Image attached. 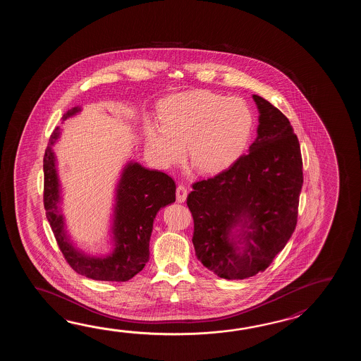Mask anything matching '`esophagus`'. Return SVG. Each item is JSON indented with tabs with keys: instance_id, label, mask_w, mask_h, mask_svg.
Here are the masks:
<instances>
[{
	"instance_id": "esophagus-1",
	"label": "esophagus",
	"mask_w": 361,
	"mask_h": 361,
	"mask_svg": "<svg viewBox=\"0 0 361 361\" xmlns=\"http://www.w3.org/2000/svg\"><path fill=\"white\" fill-rule=\"evenodd\" d=\"M187 197V188L183 184H179L177 187V201L178 202H184Z\"/></svg>"
}]
</instances>
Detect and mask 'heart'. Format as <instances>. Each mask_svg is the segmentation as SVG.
I'll use <instances>...</instances> for the list:
<instances>
[{
    "label": "heart",
    "mask_w": 361,
    "mask_h": 361,
    "mask_svg": "<svg viewBox=\"0 0 361 361\" xmlns=\"http://www.w3.org/2000/svg\"><path fill=\"white\" fill-rule=\"evenodd\" d=\"M160 123H145L147 149L161 166L182 160L183 146L193 168L218 173L236 161L249 143L253 112L245 100L210 90L168 97L159 106Z\"/></svg>",
    "instance_id": "1"
}]
</instances>
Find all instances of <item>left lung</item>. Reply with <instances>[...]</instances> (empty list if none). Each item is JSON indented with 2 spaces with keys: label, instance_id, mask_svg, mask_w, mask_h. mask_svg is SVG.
Wrapping results in <instances>:
<instances>
[{
  "label": "left lung",
  "instance_id": "8db88e82",
  "mask_svg": "<svg viewBox=\"0 0 361 361\" xmlns=\"http://www.w3.org/2000/svg\"><path fill=\"white\" fill-rule=\"evenodd\" d=\"M253 99L259 125L249 152L195 182L187 197L196 257L227 280L255 276L284 249L297 226L303 184L300 142L288 117L259 95Z\"/></svg>",
  "mask_w": 361,
  "mask_h": 361
}]
</instances>
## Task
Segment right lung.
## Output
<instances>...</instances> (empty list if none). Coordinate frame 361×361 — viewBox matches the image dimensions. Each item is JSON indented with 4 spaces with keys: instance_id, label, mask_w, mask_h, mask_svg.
I'll return each instance as SVG.
<instances>
[{
    "instance_id": "1",
    "label": "right lung",
    "mask_w": 361,
    "mask_h": 361,
    "mask_svg": "<svg viewBox=\"0 0 361 361\" xmlns=\"http://www.w3.org/2000/svg\"><path fill=\"white\" fill-rule=\"evenodd\" d=\"M81 109H69L63 121ZM51 134L44 154V207L55 240L69 266L82 276L100 281H128L145 269L149 259V238L154 219L161 207L176 201V182L159 170L129 162L123 171L116 193L114 240L115 249L107 257H89L69 243L61 214L59 180L51 145L59 137Z\"/></svg>"
}]
</instances>
